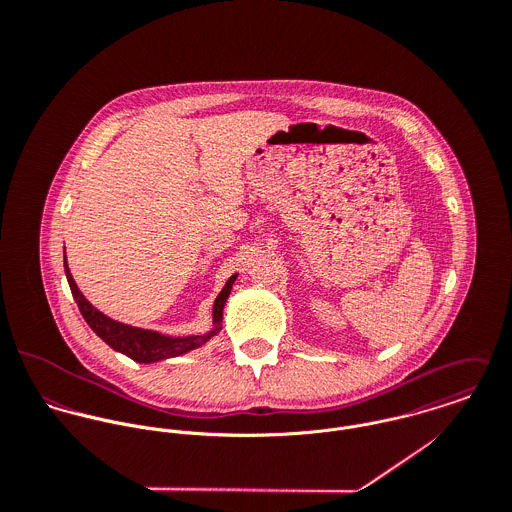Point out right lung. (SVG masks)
I'll use <instances>...</instances> for the list:
<instances>
[{
  "label": "right lung",
  "instance_id": "right-lung-1",
  "mask_svg": "<svg viewBox=\"0 0 512 512\" xmlns=\"http://www.w3.org/2000/svg\"><path fill=\"white\" fill-rule=\"evenodd\" d=\"M65 274H67V282L71 286L74 301L84 317V321L90 325V329L114 351L130 357L136 363H157V361H165V359H173L179 355H185L189 351H195L199 347H203L205 343H209L220 331V323H222V309L224 303L230 295L232 284L238 278V274L230 276L224 284V288L220 290L215 305H213V329L205 335H189V337H169L151 329H142V327H134V325H126L120 321L110 319L108 315H104L102 311H98L84 295L78 290V286L74 284L73 274L69 270L67 264V254H65Z\"/></svg>",
  "mask_w": 512,
  "mask_h": 512
}]
</instances>
